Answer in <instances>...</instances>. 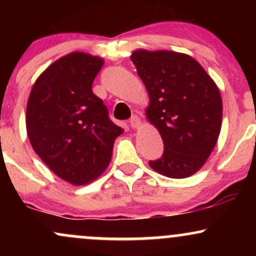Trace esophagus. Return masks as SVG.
Segmentation results:
<instances>
[{"label":"esophagus","instance_id":"esophagus-1","mask_svg":"<svg viewBox=\"0 0 256 256\" xmlns=\"http://www.w3.org/2000/svg\"><path fill=\"white\" fill-rule=\"evenodd\" d=\"M130 125H131L132 128H138L140 125H142V122H140V119L138 118L137 116H134L130 119Z\"/></svg>","mask_w":256,"mask_h":256}]
</instances>
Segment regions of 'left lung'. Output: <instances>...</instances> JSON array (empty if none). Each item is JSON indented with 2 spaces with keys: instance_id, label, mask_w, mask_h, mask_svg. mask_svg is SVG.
Segmentation results:
<instances>
[{
  "instance_id": "1",
  "label": "left lung",
  "mask_w": 256,
  "mask_h": 256,
  "mask_svg": "<svg viewBox=\"0 0 256 256\" xmlns=\"http://www.w3.org/2000/svg\"><path fill=\"white\" fill-rule=\"evenodd\" d=\"M130 58L148 91L146 120L165 146L162 158L149 161V166L168 178L195 174L210 158L222 130L219 88L184 52L136 49Z\"/></svg>"
}]
</instances>
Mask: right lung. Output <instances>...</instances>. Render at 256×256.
Masks as SVG:
<instances>
[{"mask_svg": "<svg viewBox=\"0 0 256 256\" xmlns=\"http://www.w3.org/2000/svg\"><path fill=\"white\" fill-rule=\"evenodd\" d=\"M104 64L88 52H70L40 73L28 100L26 131L34 152L58 178L77 186L106 171L114 140L124 132L91 89Z\"/></svg>", "mask_w": 256, "mask_h": 256, "instance_id": "1", "label": "right lung"}]
</instances>
